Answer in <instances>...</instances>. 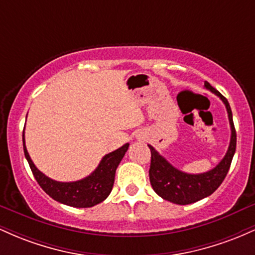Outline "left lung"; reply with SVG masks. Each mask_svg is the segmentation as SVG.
I'll list each match as a JSON object with an SVG mask.
<instances>
[{
  "label": "left lung",
  "mask_w": 255,
  "mask_h": 255,
  "mask_svg": "<svg viewBox=\"0 0 255 255\" xmlns=\"http://www.w3.org/2000/svg\"><path fill=\"white\" fill-rule=\"evenodd\" d=\"M205 87L223 101L225 108H227L228 116H229L231 128L230 145L227 154L219 162V164L212 170L203 172V174H187V172L174 168L164 157L160 156L151 145H148L151 150V165L148 175H150L152 188L160 198L174 204H193L211 195L221 186L227 176L236 150V130L234 127L230 105L228 103L227 98L221 95L217 90L213 89L207 81H205Z\"/></svg>",
  "instance_id": "1"
}]
</instances>
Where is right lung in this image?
I'll list each match as a JSON object with an SVG mask.
<instances>
[{"label": "right lung", "instance_id": "right-lung-1", "mask_svg": "<svg viewBox=\"0 0 255 255\" xmlns=\"http://www.w3.org/2000/svg\"><path fill=\"white\" fill-rule=\"evenodd\" d=\"M22 142H24L25 157L30 164L32 174L43 191L58 203L73 207H92L108 198L115 181L116 169L129 146V144H125L116 151L105 154L97 169L90 176L75 182H58L45 176L33 164L30 154L26 150L24 133H22Z\"/></svg>", "mask_w": 255, "mask_h": 255}]
</instances>
